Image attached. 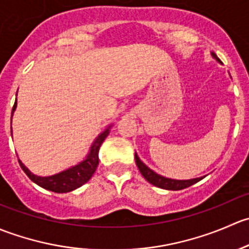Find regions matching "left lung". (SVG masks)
<instances>
[{"mask_svg": "<svg viewBox=\"0 0 249 249\" xmlns=\"http://www.w3.org/2000/svg\"><path fill=\"white\" fill-rule=\"evenodd\" d=\"M212 56L217 60L218 62H220V60L218 59L217 55L214 53H211ZM135 160H136V165L139 167L141 175L150 183V184L155 185V187H159L161 189H166V190H182L184 188L190 187V185L195 184L199 180H201L203 177H199V178H193V179H185V180H180V179H171V178H166L164 176L158 175L157 172H154L153 170H150L147 165L143 164L141 161V159L137 155V153H135Z\"/></svg>", "mask_w": 249, "mask_h": 249, "instance_id": "8db88e82", "label": "left lung"}]
</instances>
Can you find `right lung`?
<instances>
[{"mask_svg":"<svg viewBox=\"0 0 249 249\" xmlns=\"http://www.w3.org/2000/svg\"><path fill=\"white\" fill-rule=\"evenodd\" d=\"M17 108V100L14 104L13 109H12V117H13L14 110ZM110 125L105 130L104 132L99 135L92 142L91 147H90L89 153H88L87 158L79 164L74 165V166L70 167V169L65 170V171L56 173V175L48 176V177H41V176L34 175L21 161L19 160V164L21 166L22 171L27 175V177L36 183L39 187L44 188V189L50 190L54 193H69L72 190L77 189V188L82 187L83 184L88 182L90 178L92 177L94 172L96 171L97 165H99V149L101 147L102 142L108 136Z\"/></svg>","mask_w":249,"mask_h":249,"instance_id":"obj_1","label":"right lung"}]
</instances>
